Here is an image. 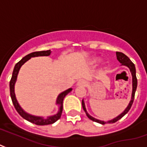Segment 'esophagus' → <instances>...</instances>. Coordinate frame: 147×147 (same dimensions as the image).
Instances as JSON below:
<instances>
[{"instance_id": "1", "label": "esophagus", "mask_w": 147, "mask_h": 147, "mask_svg": "<svg viewBox=\"0 0 147 147\" xmlns=\"http://www.w3.org/2000/svg\"><path fill=\"white\" fill-rule=\"evenodd\" d=\"M77 85L78 86H86V82L83 79H81V80H79V81L77 82Z\"/></svg>"}]
</instances>
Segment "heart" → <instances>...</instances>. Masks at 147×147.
<instances>
[{
  "instance_id": "obj_1",
  "label": "heart",
  "mask_w": 147,
  "mask_h": 147,
  "mask_svg": "<svg viewBox=\"0 0 147 147\" xmlns=\"http://www.w3.org/2000/svg\"><path fill=\"white\" fill-rule=\"evenodd\" d=\"M98 61H99V59H97V58H94V59H92L91 60V63L92 64V65H96V64L98 63Z\"/></svg>"
}]
</instances>
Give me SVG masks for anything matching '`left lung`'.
Wrapping results in <instances>:
<instances>
[{"mask_svg":"<svg viewBox=\"0 0 147 147\" xmlns=\"http://www.w3.org/2000/svg\"><path fill=\"white\" fill-rule=\"evenodd\" d=\"M116 57H117V60H118L121 64H122V65H125L127 66L129 70H130V72L132 74V77H133V92H132V97H131V100L129 102V103L128 106L126 107V109L123 111V113L121 114H119L117 117L116 118L113 119H111V120H109L108 122H105V121H102L99 120V119H97L94 118L92 116H91L89 114L87 113V111H86V106H85V102H84V100L82 99V108H83L84 111L86 112V116H88V118L89 119H91V120L94 121V122H96V123H100V124H106V123H114L117 122L118 120H119L122 117L125 116L127 113L129 112V110L130 109L131 106L133 105V100H134V96H135V92H136V87H137V78H136V68H135V65L131 61V60L129 59L128 57L125 55V54L122 53V52H119V51H116Z\"/></svg>","mask_w":147,"mask_h":147,"instance_id":"1","label":"left lung"}]
</instances>
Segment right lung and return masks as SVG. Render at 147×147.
<instances>
[{
	"label": "right lung",
	"instance_id": "right-lung-1",
	"mask_svg": "<svg viewBox=\"0 0 147 147\" xmlns=\"http://www.w3.org/2000/svg\"><path fill=\"white\" fill-rule=\"evenodd\" d=\"M51 50H47V51H34L32 53H30L28 55H27L26 56H24L23 59H21V61H19L18 63L14 66V71L12 73V77H11V81H10V94H11V100L12 102L14 104V106L17 112L18 113L19 115L23 117L24 119L29 121L32 123H34L36 125L38 126H45V125H49V124H52V123H55L56 121L59 120L62 113V109H63V99L65 97L67 94H69L70 92L72 90V88H70L69 89H67L65 91L62 92L61 93H60L57 98L56 100V104L59 105V110L58 112V113L54 115V116H49L47 119H44L43 117L41 116H32L31 114L27 113L26 112H24L22 108H21L20 105L17 101L16 96H15V93H14V85L16 82L17 77L18 75L19 70L21 69V67L23 65V64H24L28 60L32 58V57H38V56H49L51 54Z\"/></svg>",
	"mask_w": 147,
	"mask_h": 147
}]
</instances>
